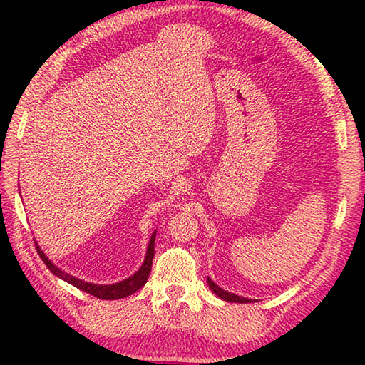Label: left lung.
<instances>
[{"label": "left lung", "instance_id": "8db88e82", "mask_svg": "<svg viewBox=\"0 0 365 365\" xmlns=\"http://www.w3.org/2000/svg\"><path fill=\"white\" fill-rule=\"evenodd\" d=\"M207 284H209V287H210L212 292L220 297L222 300H225V302H235V303H249V302H252V300H249V298L235 295V294H231V292H227V290H223L222 287H218L217 284L210 279V277H207Z\"/></svg>", "mask_w": 365, "mask_h": 365}]
</instances>
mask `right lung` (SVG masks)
<instances>
[{
    "label": "right lung",
    "mask_w": 365,
    "mask_h": 365,
    "mask_svg": "<svg viewBox=\"0 0 365 365\" xmlns=\"http://www.w3.org/2000/svg\"><path fill=\"white\" fill-rule=\"evenodd\" d=\"M155 237H156V231L150 237V242H148V247H147V255H145V260L142 263L140 269L137 271L135 274H132L130 277L124 281H119L115 284H105V286H101V284H92V282H86L83 279H78V277L71 276L68 273H65L61 268H57L54 263H52L48 257H46L44 252L41 250V247L38 246V242H35L36 250L39 257H41V260L46 263V267L51 269L52 274H56L57 277H61V279L70 282L71 286L78 287L79 290H83L86 294H91L97 298H101V300H119V298H124V297H129L134 292H137L138 289H142L145 286V282H147L148 276H150V271H151V264H153V257H155Z\"/></svg>",
    "instance_id": "right-lung-1"
}]
</instances>
